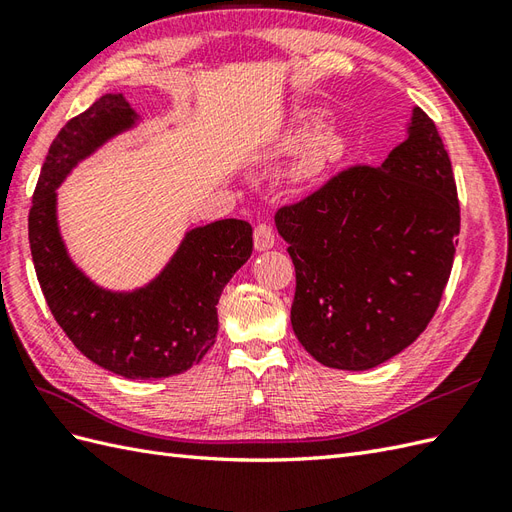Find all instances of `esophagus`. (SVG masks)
Segmentation results:
<instances>
[{
	"label": "esophagus",
	"instance_id": "obj_1",
	"mask_svg": "<svg viewBox=\"0 0 512 512\" xmlns=\"http://www.w3.org/2000/svg\"><path fill=\"white\" fill-rule=\"evenodd\" d=\"M253 240H255V248L257 251H268V248L274 246V231L266 222H259L253 231Z\"/></svg>",
	"mask_w": 512,
	"mask_h": 512
}]
</instances>
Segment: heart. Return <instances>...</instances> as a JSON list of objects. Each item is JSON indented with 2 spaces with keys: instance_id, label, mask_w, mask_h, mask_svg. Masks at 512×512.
Returning a JSON list of instances; mask_svg holds the SVG:
<instances>
[{
  "instance_id": "heart-1",
  "label": "heart",
  "mask_w": 512,
  "mask_h": 512,
  "mask_svg": "<svg viewBox=\"0 0 512 512\" xmlns=\"http://www.w3.org/2000/svg\"><path fill=\"white\" fill-rule=\"evenodd\" d=\"M324 125H326V119L322 112H305L298 116L294 129L290 131V136H287V142H290L292 147H303V144H309L313 139L317 140L309 149L307 162H305V168L309 173L339 160L348 147V140L339 134H323L320 137L319 134L322 133Z\"/></svg>"
}]
</instances>
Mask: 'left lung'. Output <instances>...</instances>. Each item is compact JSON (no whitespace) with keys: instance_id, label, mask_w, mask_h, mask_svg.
Instances as JSON below:
<instances>
[{"instance_id":"1","label":"left lung","mask_w":512,"mask_h":512,"mask_svg":"<svg viewBox=\"0 0 512 512\" xmlns=\"http://www.w3.org/2000/svg\"><path fill=\"white\" fill-rule=\"evenodd\" d=\"M274 222L296 268L292 329L326 368L370 370L424 333L450 279L461 205L450 155L415 108L381 166L355 164Z\"/></svg>"}]
</instances>
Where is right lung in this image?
<instances>
[{
    "instance_id": "obj_1",
    "label": "right lung",
    "mask_w": 512,
    "mask_h": 512,
    "mask_svg": "<svg viewBox=\"0 0 512 512\" xmlns=\"http://www.w3.org/2000/svg\"><path fill=\"white\" fill-rule=\"evenodd\" d=\"M134 121L125 97L108 93L60 129L32 196L30 251L51 313L84 357L125 378H166L190 370L214 346L218 298L253 253V227L227 218L192 229L160 277L131 294L90 283L58 233L56 188Z\"/></svg>"
}]
</instances>
